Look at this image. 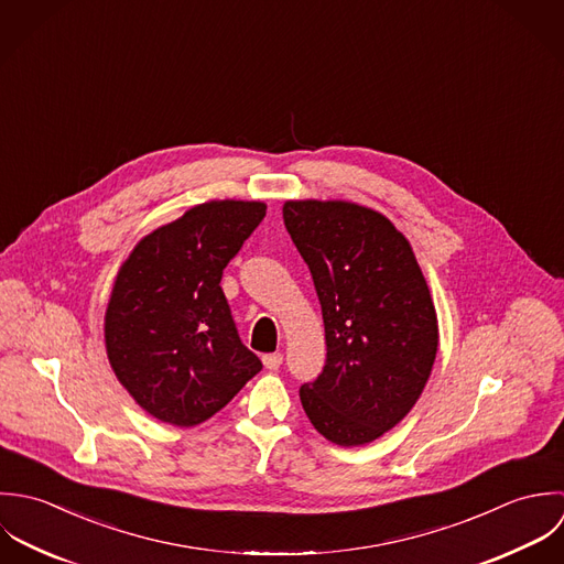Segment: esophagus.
<instances>
[{"label": "esophagus", "mask_w": 564, "mask_h": 564, "mask_svg": "<svg viewBox=\"0 0 564 564\" xmlns=\"http://www.w3.org/2000/svg\"><path fill=\"white\" fill-rule=\"evenodd\" d=\"M281 364H283V355H281V352H268V355H263V366H265L268 370H279Z\"/></svg>", "instance_id": "esophagus-1"}]
</instances>
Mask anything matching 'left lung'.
Here are the masks:
<instances>
[{
    "label": "left lung",
    "instance_id": "left-lung-1",
    "mask_svg": "<svg viewBox=\"0 0 564 564\" xmlns=\"http://www.w3.org/2000/svg\"><path fill=\"white\" fill-rule=\"evenodd\" d=\"M283 223L323 307L327 361L301 386L312 425L339 447L377 441L419 401L438 318L410 241L381 214L341 200H288Z\"/></svg>",
    "mask_w": 564,
    "mask_h": 564
}]
</instances>
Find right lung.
Segmentation results:
<instances>
[{"label": "right lung", "mask_w": 564, "mask_h": 564, "mask_svg": "<svg viewBox=\"0 0 564 564\" xmlns=\"http://www.w3.org/2000/svg\"><path fill=\"white\" fill-rule=\"evenodd\" d=\"M263 216V203L212 200L145 235L121 263L107 352L119 383L154 419L194 427L261 370L220 281Z\"/></svg>", "instance_id": "right-lung-1"}]
</instances>
